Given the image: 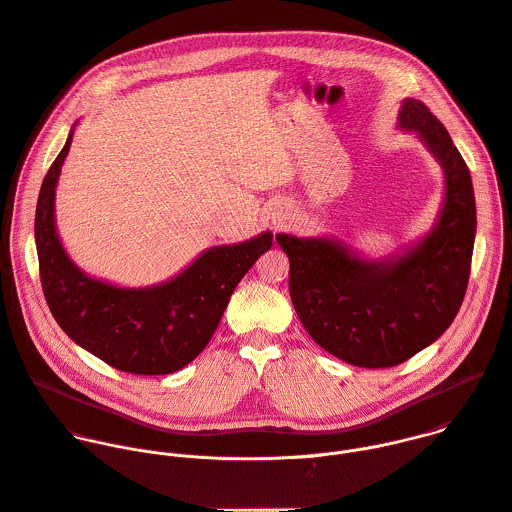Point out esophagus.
I'll return each instance as SVG.
<instances>
[{
	"instance_id": "1",
	"label": "esophagus",
	"mask_w": 512,
	"mask_h": 512,
	"mask_svg": "<svg viewBox=\"0 0 512 512\" xmlns=\"http://www.w3.org/2000/svg\"><path fill=\"white\" fill-rule=\"evenodd\" d=\"M287 223H289V216H287V212H277V214H273V216H271V225H273V229H275V231H279V229L287 227Z\"/></svg>"
}]
</instances>
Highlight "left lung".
<instances>
[{
	"instance_id": "obj_1",
	"label": "left lung",
	"mask_w": 512,
	"mask_h": 512,
	"mask_svg": "<svg viewBox=\"0 0 512 512\" xmlns=\"http://www.w3.org/2000/svg\"><path fill=\"white\" fill-rule=\"evenodd\" d=\"M397 127L413 131L444 172V200L425 237L367 259L334 237L277 235L300 322L326 352L362 369L395 367L450 328L474 251L472 178L448 129L417 99L401 103Z\"/></svg>"
}]
</instances>
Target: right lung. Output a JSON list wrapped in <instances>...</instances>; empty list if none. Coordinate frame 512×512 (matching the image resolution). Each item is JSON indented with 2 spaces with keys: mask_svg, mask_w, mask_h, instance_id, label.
Instances as JSON below:
<instances>
[{
  "mask_svg": "<svg viewBox=\"0 0 512 512\" xmlns=\"http://www.w3.org/2000/svg\"><path fill=\"white\" fill-rule=\"evenodd\" d=\"M77 125V123H75ZM66 143L50 166L36 204V251L46 304L79 346L131 375H170L210 342L243 275L271 247L269 231L235 245L202 251L176 277L145 287H121L87 275L64 251L54 216Z\"/></svg>",
  "mask_w": 512,
  "mask_h": 512,
  "instance_id": "obj_1",
  "label": "right lung"
}]
</instances>
